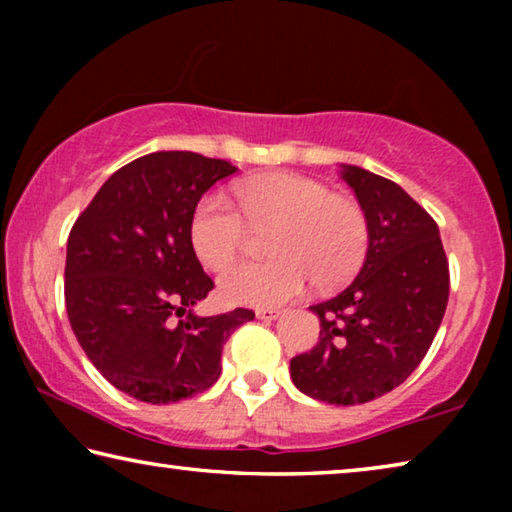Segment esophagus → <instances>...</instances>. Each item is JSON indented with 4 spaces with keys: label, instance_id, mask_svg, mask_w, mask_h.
I'll use <instances>...</instances> for the list:
<instances>
[{
    "label": "esophagus",
    "instance_id": "esophagus-1",
    "mask_svg": "<svg viewBox=\"0 0 512 512\" xmlns=\"http://www.w3.org/2000/svg\"><path fill=\"white\" fill-rule=\"evenodd\" d=\"M255 314H257V318H262V320H275V318H280L282 311H280V309H268V307H264V309H257Z\"/></svg>",
    "mask_w": 512,
    "mask_h": 512
}]
</instances>
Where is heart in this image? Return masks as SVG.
<instances>
[{"instance_id":"obj_1","label":"heart","mask_w":512,"mask_h":512,"mask_svg":"<svg viewBox=\"0 0 512 512\" xmlns=\"http://www.w3.org/2000/svg\"><path fill=\"white\" fill-rule=\"evenodd\" d=\"M228 198L205 196L189 223L192 248L205 268L223 273L241 253L246 222L273 228L266 262L241 264L221 277L223 296L237 305L277 307L302 296L311 282L332 289L359 271L370 228L363 207L298 173H266L235 187Z\"/></svg>"}]
</instances>
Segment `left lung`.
<instances>
[{"mask_svg":"<svg viewBox=\"0 0 512 512\" xmlns=\"http://www.w3.org/2000/svg\"><path fill=\"white\" fill-rule=\"evenodd\" d=\"M368 216L359 275L311 307L318 343L291 359V379L314 400L352 406L391 393L431 348L449 298V264L436 221L393 180L343 164Z\"/></svg>","mask_w":512,"mask_h":512,"instance_id":"8db88e82","label":"left lung"}]
</instances>
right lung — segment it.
Returning a JSON list of instances; mask_svg holds the SVG:
<instances>
[{"mask_svg":"<svg viewBox=\"0 0 512 512\" xmlns=\"http://www.w3.org/2000/svg\"><path fill=\"white\" fill-rule=\"evenodd\" d=\"M237 167L192 151L142 155L112 173L67 239L65 305L83 352L121 393L169 404L221 375L225 341L253 309L194 316L214 289L189 239L201 196Z\"/></svg>","mask_w":512,"mask_h":512,"instance_id":"right-lung-1","label":"right lung"}]
</instances>
